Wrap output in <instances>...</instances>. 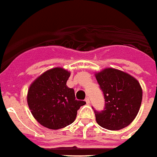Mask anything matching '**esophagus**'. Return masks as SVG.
<instances>
[{
    "label": "esophagus",
    "mask_w": 157,
    "mask_h": 157,
    "mask_svg": "<svg viewBox=\"0 0 157 157\" xmlns=\"http://www.w3.org/2000/svg\"><path fill=\"white\" fill-rule=\"evenodd\" d=\"M85 102H86L88 105H90V98H86V99H85Z\"/></svg>",
    "instance_id": "1"
}]
</instances>
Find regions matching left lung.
Wrapping results in <instances>:
<instances>
[{"label":"left lung","mask_w":157,"mask_h":157,"mask_svg":"<svg viewBox=\"0 0 157 157\" xmlns=\"http://www.w3.org/2000/svg\"><path fill=\"white\" fill-rule=\"evenodd\" d=\"M95 77L105 97L104 109H94L97 123L110 130L128 126L136 117L141 105L140 83L130 74L111 67L96 74Z\"/></svg>","instance_id":"8db88e82"}]
</instances>
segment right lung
<instances>
[{
	"label": "right lung",
	"instance_id": "1",
	"mask_svg": "<svg viewBox=\"0 0 157 157\" xmlns=\"http://www.w3.org/2000/svg\"><path fill=\"white\" fill-rule=\"evenodd\" d=\"M70 73L63 67H54L40 75L29 87V109L46 128L58 130L72 124L78 109L86 104L75 99L74 90L66 85Z\"/></svg>",
	"mask_w": 157,
	"mask_h": 157
}]
</instances>
